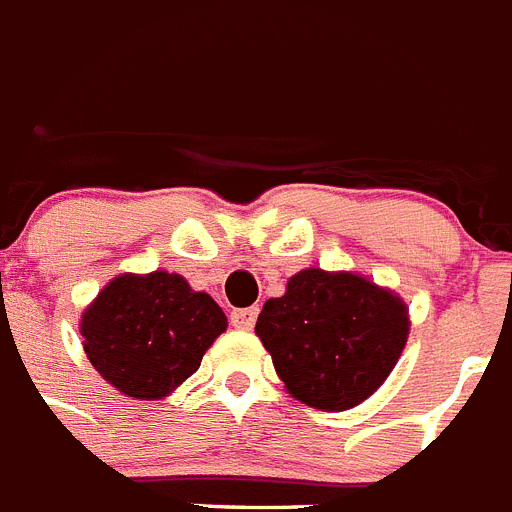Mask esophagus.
<instances>
[{
  "instance_id": "esophagus-1",
  "label": "esophagus",
  "mask_w": 512,
  "mask_h": 512,
  "mask_svg": "<svg viewBox=\"0 0 512 512\" xmlns=\"http://www.w3.org/2000/svg\"><path fill=\"white\" fill-rule=\"evenodd\" d=\"M257 306H247V309H234L231 311V324L237 327V330H252L255 327L257 319Z\"/></svg>"
}]
</instances>
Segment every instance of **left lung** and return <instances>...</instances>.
Returning a JSON list of instances; mask_svg holds the SVG:
<instances>
[{"instance_id":"left-lung-1","label":"left lung","mask_w":512,"mask_h":512,"mask_svg":"<svg viewBox=\"0 0 512 512\" xmlns=\"http://www.w3.org/2000/svg\"><path fill=\"white\" fill-rule=\"evenodd\" d=\"M410 324V306L391 288L350 270L306 268L265 301L255 335L293 399L342 412L389 379Z\"/></svg>"}]
</instances>
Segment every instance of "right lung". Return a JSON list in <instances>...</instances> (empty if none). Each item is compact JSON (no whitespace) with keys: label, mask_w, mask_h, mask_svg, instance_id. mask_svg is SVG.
<instances>
[{"label":"right lung","mask_w":512,"mask_h":512,"mask_svg":"<svg viewBox=\"0 0 512 512\" xmlns=\"http://www.w3.org/2000/svg\"><path fill=\"white\" fill-rule=\"evenodd\" d=\"M226 314L180 273H121L82 311L84 353L110 386L133 399L170 397L201 368Z\"/></svg>","instance_id":"add662e5"}]
</instances>
